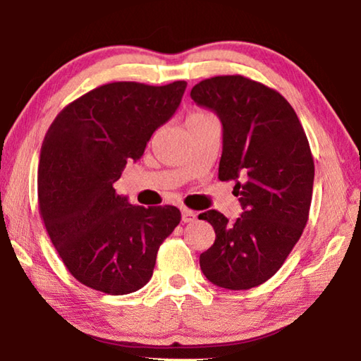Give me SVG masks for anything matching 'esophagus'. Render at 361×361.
Returning <instances> with one entry per match:
<instances>
[{
  "label": "esophagus",
  "instance_id": "esophagus-1",
  "mask_svg": "<svg viewBox=\"0 0 361 361\" xmlns=\"http://www.w3.org/2000/svg\"><path fill=\"white\" fill-rule=\"evenodd\" d=\"M181 219L185 223H192V221H195V219H197V213L192 212V210H189V209H183Z\"/></svg>",
  "mask_w": 361,
  "mask_h": 361
}]
</instances>
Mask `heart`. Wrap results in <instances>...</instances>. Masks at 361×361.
<instances>
[{
	"instance_id": "obj_1",
	"label": "heart",
	"mask_w": 361,
	"mask_h": 361,
	"mask_svg": "<svg viewBox=\"0 0 361 361\" xmlns=\"http://www.w3.org/2000/svg\"><path fill=\"white\" fill-rule=\"evenodd\" d=\"M202 114H207V113H204V111H195V113H192L191 116H202Z\"/></svg>"
}]
</instances>
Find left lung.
I'll return each mask as SVG.
<instances>
[{"label": "left lung", "instance_id": "8db88e82", "mask_svg": "<svg viewBox=\"0 0 361 361\" xmlns=\"http://www.w3.org/2000/svg\"><path fill=\"white\" fill-rule=\"evenodd\" d=\"M195 105L223 126L219 180H234L242 215L229 223L209 210L215 243L200 255L213 285L248 290L276 274L301 237L314 188V159L295 109L277 90L240 75L195 84Z\"/></svg>", "mask_w": 361, "mask_h": 361}]
</instances>
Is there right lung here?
I'll list each match as a JSON object with an SVG mask.
<instances>
[{
  "instance_id": "add662e5",
  "label": "right lung",
  "mask_w": 361,
  "mask_h": 361,
  "mask_svg": "<svg viewBox=\"0 0 361 361\" xmlns=\"http://www.w3.org/2000/svg\"><path fill=\"white\" fill-rule=\"evenodd\" d=\"M185 90L186 81L105 84L71 102L49 127L38 167L41 218L63 264L85 286L108 295L140 290L178 226L176 207L132 205L113 185L175 114Z\"/></svg>"
}]
</instances>
